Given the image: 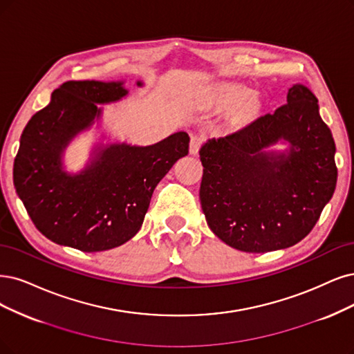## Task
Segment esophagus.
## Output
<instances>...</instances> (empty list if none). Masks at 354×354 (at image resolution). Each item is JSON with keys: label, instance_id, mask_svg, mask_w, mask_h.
I'll return each instance as SVG.
<instances>
[{"label": "esophagus", "instance_id": "34e87169", "mask_svg": "<svg viewBox=\"0 0 354 354\" xmlns=\"http://www.w3.org/2000/svg\"><path fill=\"white\" fill-rule=\"evenodd\" d=\"M205 141V137L203 134H195L191 137V142H189V153L191 154H197L201 149V146Z\"/></svg>", "mask_w": 354, "mask_h": 354}]
</instances>
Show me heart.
<instances>
[{
	"label": "heart",
	"instance_id": "heart-1",
	"mask_svg": "<svg viewBox=\"0 0 354 354\" xmlns=\"http://www.w3.org/2000/svg\"><path fill=\"white\" fill-rule=\"evenodd\" d=\"M248 96H250V90L242 86H234V84L223 86L217 91L218 102L229 104V106L242 103L243 100L248 99Z\"/></svg>",
	"mask_w": 354,
	"mask_h": 354
}]
</instances>
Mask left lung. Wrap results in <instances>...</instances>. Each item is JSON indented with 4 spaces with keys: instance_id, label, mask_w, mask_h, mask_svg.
I'll use <instances>...</instances> for the list:
<instances>
[{
    "instance_id": "1",
    "label": "left lung",
    "mask_w": 354,
    "mask_h": 354,
    "mask_svg": "<svg viewBox=\"0 0 354 354\" xmlns=\"http://www.w3.org/2000/svg\"><path fill=\"white\" fill-rule=\"evenodd\" d=\"M280 138L291 142L289 153L263 151ZM334 154L317 96L305 84H293L276 112L201 147L200 200L207 225L243 252L293 246L317 225L335 191Z\"/></svg>"
}]
</instances>
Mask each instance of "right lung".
<instances>
[{
	"label": "right lung",
	"mask_w": 354,
	"mask_h": 354,
	"mask_svg": "<svg viewBox=\"0 0 354 354\" xmlns=\"http://www.w3.org/2000/svg\"><path fill=\"white\" fill-rule=\"evenodd\" d=\"M125 95L122 83L65 82L23 129L12 180L33 225L52 242L83 252L125 243L140 230L157 184L188 154L189 136L179 131L147 147L112 144L80 175L65 174L61 153L100 115L96 103Z\"/></svg>",
	"instance_id": "obj_1"
}]
</instances>
